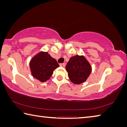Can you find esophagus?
I'll list each match as a JSON object with an SVG mask.
<instances>
[{
    "label": "esophagus",
    "instance_id": "esophagus-1",
    "mask_svg": "<svg viewBox=\"0 0 127 127\" xmlns=\"http://www.w3.org/2000/svg\"><path fill=\"white\" fill-rule=\"evenodd\" d=\"M59 65L62 66V67H64V66H65V63H61L59 64Z\"/></svg>",
    "mask_w": 127,
    "mask_h": 127
}]
</instances>
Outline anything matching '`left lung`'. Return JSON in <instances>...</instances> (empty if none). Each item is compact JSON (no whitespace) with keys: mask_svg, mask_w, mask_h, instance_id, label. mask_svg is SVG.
<instances>
[{"mask_svg":"<svg viewBox=\"0 0 127 127\" xmlns=\"http://www.w3.org/2000/svg\"><path fill=\"white\" fill-rule=\"evenodd\" d=\"M65 68L70 80L75 84L86 81L92 71L91 66L86 59L79 56L71 57Z\"/></svg>","mask_w":127,"mask_h":127,"instance_id":"left-lung-1","label":"left lung"}]
</instances>
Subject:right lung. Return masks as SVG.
Wrapping results in <instances>:
<instances>
[{"label":"right lung","instance_id":"right-lung-1","mask_svg":"<svg viewBox=\"0 0 127 127\" xmlns=\"http://www.w3.org/2000/svg\"><path fill=\"white\" fill-rule=\"evenodd\" d=\"M59 66L55 59L47 52H40L32 59L30 68L32 74L41 82L47 81L53 73V71Z\"/></svg>","mask_w":127,"mask_h":127}]
</instances>
